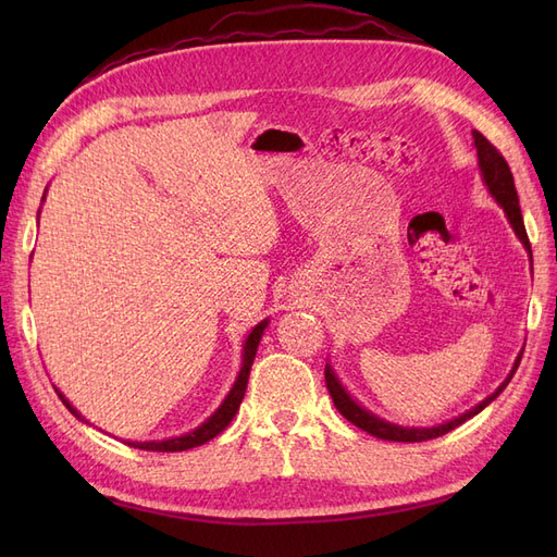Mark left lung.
Returning <instances> with one entry per match:
<instances>
[{"mask_svg": "<svg viewBox=\"0 0 557 557\" xmlns=\"http://www.w3.org/2000/svg\"><path fill=\"white\" fill-rule=\"evenodd\" d=\"M471 137H474L483 183L487 185V190H491V195L495 197L497 205L504 209V213H507L509 223H511V227L516 232V237L522 242V246H525V250L530 252V260H532V248H530V239H528V232H525V223H522V213H520V205H518V193H516L513 174L509 170V164H507V160L502 158L499 150L483 137L481 132L474 129V132H471ZM520 358H522V352L516 358L511 374L504 379V383L497 387V391L491 397H485L481 404H476L474 409H469L467 413L453 418V420H448V423H442V425H436V428H401V425H395V423H387V420L374 416L372 411H367L364 407H360V404L346 393V387L342 385L339 379H336V374L332 372L330 364H325V383H327V391L332 395V401H334L336 411H339L346 420H350L352 425H358L360 430L369 432L372 436H379V440H385V442H409V444H413V442L436 440V436H442V434L455 430L458 425H462L465 420L481 413L487 407V404H491L504 391V387L509 385V381L513 379L516 369L520 364Z\"/></svg>", "mask_w": 557, "mask_h": 557, "instance_id": "obj_1", "label": "left lung"}]
</instances>
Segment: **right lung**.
Instances as JSON below:
<instances>
[{
  "mask_svg": "<svg viewBox=\"0 0 557 557\" xmlns=\"http://www.w3.org/2000/svg\"><path fill=\"white\" fill-rule=\"evenodd\" d=\"M269 320H262V323H258L256 327L250 330L248 339L244 344V352H242V372L237 376V381H234L232 391L227 393V397L223 399L221 407H218L205 423H201L199 428H195L193 432L188 434H181V436H172V440H162V442H127V446L132 448H141V450H158V453H176V450H188V448H195V446H201L211 442L213 436L221 434L230 423L234 413L239 411V404L244 399V393H246V385H248V376H250V367H252V360H256V352H258V346H260V339H262V332L267 327ZM58 397L62 399V404L66 409H70L78 420H83V416L72 407L70 399H66L60 391H55ZM88 423V420H86Z\"/></svg>",
  "mask_w": 557,
  "mask_h": 557,
  "instance_id": "obj_1",
  "label": "right lung"
}]
</instances>
